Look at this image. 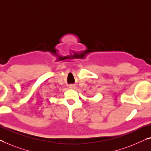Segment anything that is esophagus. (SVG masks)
I'll use <instances>...</instances> for the list:
<instances>
[{
  "instance_id": "34e87169",
  "label": "esophagus",
  "mask_w": 151,
  "mask_h": 151,
  "mask_svg": "<svg viewBox=\"0 0 151 151\" xmlns=\"http://www.w3.org/2000/svg\"><path fill=\"white\" fill-rule=\"evenodd\" d=\"M70 89H76V87L75 85H70Z\"/></svg>"
}]
</instances>
